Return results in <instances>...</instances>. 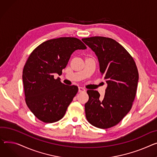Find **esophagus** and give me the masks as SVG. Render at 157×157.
I'll return each mask as SVG.
<instances>
[{
  "label": "esophagus",
  "mask_w": 157,
  "mask_h": 157,
  "mask_svg": "<svg viewBox=\"0 0 157 157\" xmlns=\"http://www.w3.org/2000/svg\"><path fill=\"white\" fill-rule=\"evenodd\" d=\"M78 91H79V92H85L86 91V90L82 87H79Z\"/></svg>",
  "instance_id": "esophagus-1"
}]
</instances>
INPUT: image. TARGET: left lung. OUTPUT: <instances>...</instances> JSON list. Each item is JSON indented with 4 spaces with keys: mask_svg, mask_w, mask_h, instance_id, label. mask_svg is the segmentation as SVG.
I'll return each instance as SVG.
<instances>
[{
    "mask_svg": "<svg viewBox=\"0 0 157 157\" xmlns=\"http://www.w3.org/2000/svg\"><path fill=\"white\" fill-rule=\"evenodd\" d=\"M98 57L100 71L107 84L103 100L96 90H88L86 117L93 126L107 129L117 125L130 111L139 79L135 62L116 40L103 36L82 38Z\"/></svg>",
    "mask_w": 157,
    "mask_h": 157,
    "instance_id": "obj_1",
    "label": "left lung"
}]
</instances>
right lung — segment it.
I'll use <instances>...</instances> for the list:
<instances>
[{
  "mask_svg": "<svg viewBox=\"0 0 157 157\" xmlns=\"http://www.w3.org/2000/svg\"><path fill=\"white\" fill-rule=\"evenodd\" d=\"M86 45L74 37L47 40L30 54L23 71V82L26 105L36 117L46 123L60 120L78 91L76 86L64 85L60 78L76 50Z\"/></svg>",
  "mask_w": 157,
  "mask_h": 157,
  "instance_id": "add662e5",
  "label": "right lung"
}]
</instances>
